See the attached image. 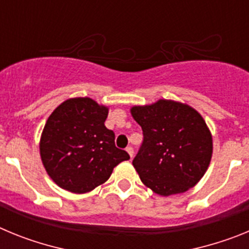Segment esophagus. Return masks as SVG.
<instances>
[{
    "instance_id": "34e87169",
    "label": "esophagus",
    "mask_w": 249,
    "mask_h": 249,
    "mask_svg": "<svg viewBox=\"0 0 249 249\" xmlns=\"http://www.w3.org/2000/svg\"><path fill=\"white\" fill-rule=\"evenodd\" d=\"M126 151L128 152L129 157H131V158H133V148H132L131 146H128V147H127V148H126Z\"/></svg>"
}]
</instances>
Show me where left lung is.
<instances>
[{"label":"left lung","mask_w":249,"mask_h":249,"mask_svg":"<svg viewBox=\"0 0 249 249\" xmlns=\"http://www.w3.org/2000/svg\"><path fill=\"white\" fill-rule=\"evenodd\" d=\"M131 113L143 132L132 162L141 181L160 196L183 193L198 183L210 166L213 148L201 114L169 100L135 106Z\"/></svg>","instance_id":"left-lung-1"}]
</instances>
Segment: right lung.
I'll return each mask as SVG.
<instances>
[{
  "label": "right lung",
  "instance_id": "add662e5",
  "mask_svg": "<svg viewBox=\"0 0 249 249\" xmlns=\"http://www.w3.org/2000/svg\"><path fill=\"white\" fill-rule=\"evenodd\" d=\"M108 108L89 97L67 100L45 124L39 142L42 163L56 184L86 193L105 183L126 151L114 144V132L105 126Z\"/></svg>",
  "mask_w": 249,
  "mask_h": 249
}]
</instances>
